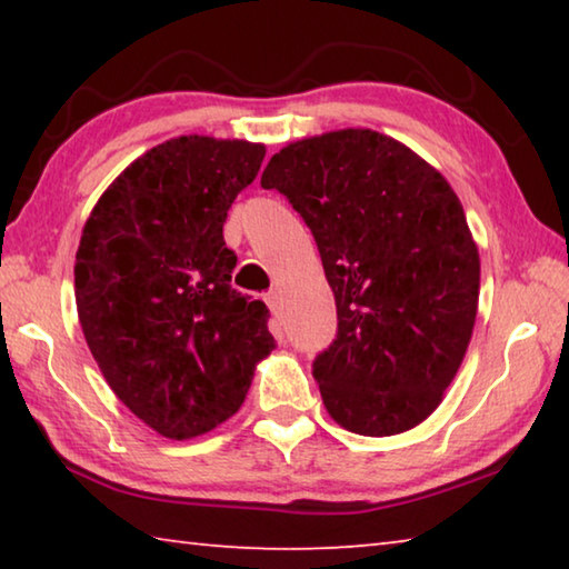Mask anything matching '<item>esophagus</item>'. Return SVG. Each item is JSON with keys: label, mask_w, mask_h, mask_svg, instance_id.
<instances>
[{"label": "esophagus", "mask_w": 569, "mask_h": 569, "mask_svg": "<svg viewBox=\"0 0 569 569\" xmlns=\"http://www.w3.org/2000/svg\"><path fill=\"white\" fill-rule=\"evenodd\" d=\"M263 301L268 303V308H273V311H281V303H283L281 288H271V291L263 296Z\"/></svg>", "instance_id": "esophagus-1"}]
</instances>
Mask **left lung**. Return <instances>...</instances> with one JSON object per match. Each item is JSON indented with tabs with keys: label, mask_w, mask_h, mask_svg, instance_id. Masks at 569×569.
Wrapping results in <instances>:
<instances>
[{
	"label": "left lung",
	"mask_w": 569,
	"mask_h": 569,
	"mask_svg": "<svg viewBox=\"0 0 569 569\" xmlns=\"http://www.w3.org/2000/svg\"><path fill=\"white\" fill-rule=\"evenodd\" d=\"M261 186L311 228L336 298V339L313 361L326 409L363 437L417 427L477 319L479 253L457 192L407 146L353 128L276 152Z\"/></svg>",
	"instance_id": "obj_1"
}]
</instances>
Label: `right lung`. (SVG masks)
I'll return each mask as SVG.
<instances>
[{
    "mask_svg": "<svg viewBox=\"0 0 569 569\" xmlns=\"http://www.w3.org/2000/svg\"><path fill=\"white\" fill-rule=\"evenodd\" d=\"M263 146L182 134L102 192L74 263L77 313L118 399L168 439L240 409L256 361L276 349L263 301L236 291L223 223L256 180Z\"/></svg>",
    "mask_w": 569,
    "mask_h": 569,
    "instance_id": "1",
    "label": "right lung"
}]
</instances>
